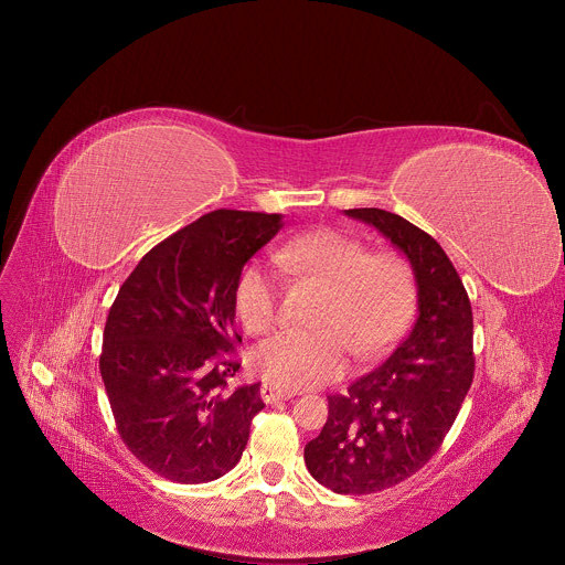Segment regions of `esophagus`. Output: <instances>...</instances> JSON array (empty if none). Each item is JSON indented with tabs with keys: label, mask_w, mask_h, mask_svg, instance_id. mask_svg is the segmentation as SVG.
Listing matches in <instances>:
<instances>
[{
	"label": "esophagus",
	"mask_w": 565,
	"mask_h": 565,
	"mask_svg": "<svg viewBox=\"0 0 565 565\" xmlns=\"http://www.w3.org/2000/svg\"><path fill=\"white\" fill-rule=\"evenodd\" d=\"M259 395H262V399L266 402V405H274V402L289 399V397H294L297 393L287 391V388H280V386H276V384H271V382H264L262 388H259Z\"/></svg>",
	"instance_id": "1"
}]
</instances>
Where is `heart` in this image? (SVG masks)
<instances>
[{"label": "heart", "instance_id": "obj_1", "mask_svg": "<svg viewBox=\"0 0 565 565\" xmlns=\"http://www.w3.org/2000/svg\"><path fill=\"white\" fill-rule=\"evenodd\" d=\"M282 274L327 285L317 312L321 329H289L253 349V365L276 386L308 388L340 377L347 354L380 352L405 324L414 301L412 266L395 253H370L361 238L321 227L289 238L274 253ZM282 278L276 268L248 262L234 285L241 324L264 333L276 324Z\"/></svg>", "mask_w": 565, "mask_h": 565}]
</instances>
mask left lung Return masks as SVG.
Instances as JSON below:
<instances>
[{"label":"left lung","instance_id":"1","mask_svg":"<svg viewBox=\"0 0 565 565\" xmlns=\"http://www.w3.org/2000/svg\"><path fill=\"white\" fill-rule=\"evenodd\" d=\"M380 230L412 264L418 317L395 352L347 395L306 444L310 476L338 494H372L407 480L439 450L473 382V315L467 289L427 232L384 209H347Z\"/></svg>","mask_w":565,"mask_h":565}]
</instances>
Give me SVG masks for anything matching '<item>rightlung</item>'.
Returning a JSON list of instances; mask_svg holds the SVG:
<instances>
[{
    "label": "right lung",
    "instance_id": "1",
    "mask_svg": "<svg viewBox=\"0 0 565 565\" xmlns=\"http://www.w3.org/2000/svg\"><path fill=\"white\" fill-rule=\"evenodd\" d=\"M282 227L280 213L218 209L153 246L119 287L100 377L119 435L168 480L209 482L244 455L264 409L259 384L230 388L234 285Z\"/></svg>",
    "mask_w": 565,
    "mask_h": 565
}]
</instances>
